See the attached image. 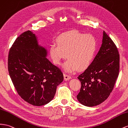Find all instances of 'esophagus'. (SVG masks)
<instances>
[{"instance_id": "obj_1", "label": "esophagus", "mask_w": 128, "mask_h": 128, "mask_svg": "<svg viewBox=\"0 0 128 128\" xmlns=\"http://www.w3.org/2000/svg\"><path fill=\"white\" fill-rule=\"evenodd\" d=\"M64 79L65 81H67V80H70V79L71 78V76L70 75H68L66 74H64Z\"/></svg>"}]
</instances>
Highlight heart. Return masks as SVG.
<instances>
[{
    "label": "heart",
    "instance_id": "heart-1",
    "mask_svg": "<svg viewBox=\"0 0 128 128\" xmlns=\"http://www.w3.org/2000/svg\"><path fill=\"white\" fill-rule=\"evenodd\" d=\"M56 42L57 45L52 44L50 47V56L57 65L67 58L64 67L68 72L87 70L94 60L98 44L92 34L70 30L58 36Z\"/></svg>",
    "mask_w": 128,
    "mask_h": 128
}]
</instances>
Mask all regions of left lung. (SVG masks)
<instances>
[{
	"label": "left lung",
	"instance_id": "1",
	"mask_svg": "<svg viewBox=\"0 0 128 128\" xmlns=\"http://www.w3.org/2000/svg\"><path fill=\"white\" fill-rule=\"evenodd\" d=\"M120 70V54L112 39L103 31L102 44L89 67L78 77L81 87L77 95L82 104L94 106L108 98Z\"/></svg>",
	"mask_w": 128,
	"mask_h": 128
}]
</instances>
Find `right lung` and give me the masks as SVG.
Wrapping results in <instances>:
<instances>
[{
  "label": "right lung",
  "mask_w": 128,
  "mask_h": 128,
  "mask_svg": "<svg viewBox=\"0 0 128 128\" xmlns=\"http://www.w3.org/2000/svg\"><path fill=\"white\" fill-rule=\"evenodd\" d=\"M35 34L27 30L20 35L10 50L8 70L19 95L30 104L41 106L54 98L63 73L47 58Z\"/></svg>",
  "instance_id": "1"
}]
</instances>
